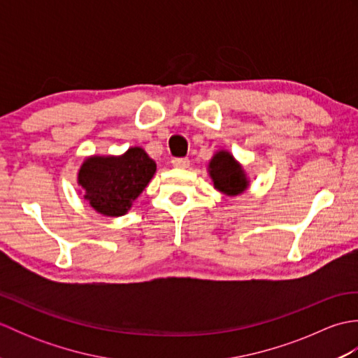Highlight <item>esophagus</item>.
Wrapping results in <instances>:
<instances>
[{"label": "esophagus", "instance_id": "34e87169", "mask_svg": "<svg viewBox=\"0 0 358 358\" xmlns=\"http://www.w3.org/2000/svg\"><path fill=\"white\" fill-rule=\"evenodd\" d=\"M172 166L177 167V169H187L189 167V159L187 158H173Z\"/></svg>", "mask_w": 358, "mask_h": 358}]
</instances>
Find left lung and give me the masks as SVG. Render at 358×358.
Wrapping results in <instances>:
<instances>
[{
	"label": "left lung",
	"instance_id": "8db88e82",
	"mask_svg": "<svg viewBox=\"0 0 358 358\" xmlns=\"http://www.w3.org/2000/svg\"><path fill=\"white\" fill-rule=\"evenodd\" d=\"M208 173L218 192L226 196H238L250 186V178L232 152L218 149L208 164Z\"/></svg>",
	"mask_w": 358,
	"mask_h": 358
}]
</instances>
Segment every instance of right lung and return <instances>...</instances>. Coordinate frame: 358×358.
<instances>
[{"label":"right lung","instance_id":"obj_1","mask_svg":"<svg viewBox=\"0 0 358 358\" xmlns=\"http://www.w3.org/2000/svg\"><path fill=\"white\" fill-rule=\"evenodd\" d=\"M157 172V163L140 146L121 155L86 157L77 172V183L98 214L121 217L148 187Z\"/></svg>","mask_w":358,"mask_h":358}]
</instances>
